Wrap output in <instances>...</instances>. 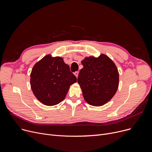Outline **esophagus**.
<instances>
[{"label":"esophagus","instance_id":"1","mask_svg":"<svg viewBox=\"0 0 152 152\" xmlns=\"http://www.w3.org/2000/svg\"><path fill=\"white\" fill-rule=\"evenodd\" d=\"M74 74H75V75L76 76V77H77L78 75H79V71H76Z\"/></svg>","mask_w":152,"mask_h":152}]
</instances>
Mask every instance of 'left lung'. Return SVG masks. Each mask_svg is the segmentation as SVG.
<instances>
[{"label": "left lung", "instance_id": "obj_1", "mask_svg": "<svg viewBox=\"0 0 152 152\" xmlns=\"http://www.w3.org/2000/svg\"><path fill=\"white\" fill-rule=\"evenodd\" d=\"M77 83L83 97L89 104L102 106L116 94L119 85V73L114 62L108 56L86 57L81 61Z\"/></svg>", "mask_w": 152, "mask_h": 152}]
</instances>
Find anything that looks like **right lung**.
<instances>
[{
  "label": "right lung",
  "mask_w": 152,
  "mask_h": 152,
  "mask_svg": "<svg viewBox=\"0 0 152 152\" xmlns=\"http://www.w3.org/2000/svg\"><path fill=\"white\" fill-rule=\"evenodd\" d=\"M77 81L69 66L60 57L47 55L36 63L31 73L30 84L39 101L48 106L58 104L65 98L69 86Z\"/></svg>",
  "instance_id": "1"
}]
</instances>
